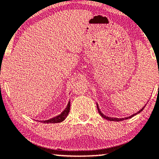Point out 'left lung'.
Instances as JSON below:
<instances>
[{
    "instance_id": "obj_1",
    "label": "left lung",
    "mask_w": 159,
    "mask_h": 159,
    "mask_svg": "<svg viewBox=\"0 0 159 159\" xmlns=\"http://www.w3.org/2000/svg\"><path fill=\"white\" fill-rule=\"evenodd\" d=\"M145 106H146V105H144V106H143V107H142V109H141V110H139V111L138 112H137L136 113H134V114H133V115H131L130 116H128V117L120 118H113V117H109V116H105V114H103L102 113L101 111H100V109H99V105H98V104H97V110H98V112H99V115H100L102 118H105V119H107V120H111H111H112V121H120V120H124L129 119V118H132L133 116H134L135 115H137V114H138V113H140V112L143 111V110L144 108H145Z\"/></svg>"
}]
</instances>
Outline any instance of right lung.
Wrapping results in <instances>:
<instances>
[{
    "label": "right lung",
    "mask_w": 159,
    "mask_h": 159,
    "mask_svg": "<svg viewBox=\"0 0 159 159\" xmlns=\"http://www.w3.org/2000/svg\"><path fill=\"white\" fill-rule=\"evenodd\" d=\"M70 109V100H69L66 107L64 109V111H63L60 114H59L58 116H55V117L52 118H50V119H48V120H40V122L44 123V124H55V123L62 122L65 119V118H67V116L69 113Z\"/></svg>",
    "instance_id": "obj_1"
}]
</instances>
